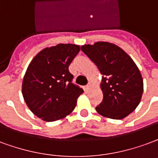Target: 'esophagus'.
Listing matches in <instances>:
<instances>
[{
	"label": "esophagus",
	"mask_w": 158,
	"mask_h": 158,
	"mask_svg": "<svg viewBox=\"0 0 158 158\" xmlns=\"http://www.w3.org/2000/svg\"><path fill=\"white\" fill-rule=\"evenodd\" d=\"M91 86H92V85H91V84H89V85H87L86 87H85V89H86V90H87V91L89 90V89H91Z\"/></svg>",
	"instance_id": "1"
}]
</instances>
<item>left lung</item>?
Masks as SVG:
<instances>
[{
  "label": "left lung",
  "instance_id": "left-lung-1",
  "mask_svg": "<svg viewBox=\"0 0 158 158\" xmlns=\"http://www.w3.org/2000/svg\"><path fill=\"white\" fill-rule=\"evenodd\" d=\"M81 50L102 75L103 100L96 111L114 120L127 117L138 106L143 93V79L135 62L120 47L108 42L85 44Z\"/></svg>",
  "mask_w": 158,
  "mask_h": 158
}]
</instances>
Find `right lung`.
Here are the masks:
<instances>
[{
    "label": "right lung",
    "mask_w": 158,
    "mask_h": 158,
    "mask_svg": "<svg viewBox=\"0 0 158 158\" xmlns=\"http://www.w3.org/2000/svg\"><path fill=\"white\" fill-rule=\"evenodd\" d=\"M80 51L79 45L59 43L41 50L23 77L22 93L26 105L43 121H55L73 111L84 93L73 85L69 66Z\"/></svg>",
    "instance_id": "1"
}]
</instances>
